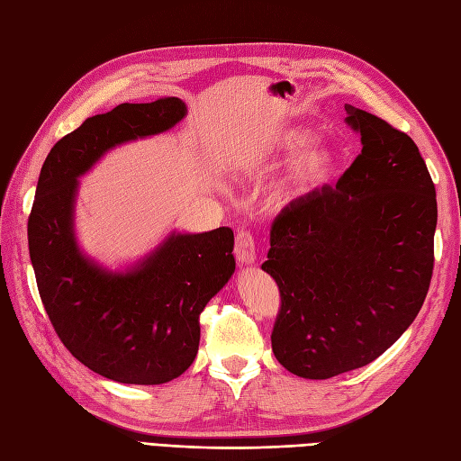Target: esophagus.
<instances>
[{
	"label": "esophagus",
	"instance_id": "obj_1",
	"mask_svg": "<svg viewBox=\"0 0 461 461\" xmlns=\"http://www.w3.org/2000/svg\"><path fill=\"white\" fill-rule=\"evenodd\" d=\"M234 256L242 265H249L256 261V242L254 236L249 230H240L236 234V244H234Z\"/></svg>",
	"mask_w": 461,
	"mask_h": 461
}]
</instances>
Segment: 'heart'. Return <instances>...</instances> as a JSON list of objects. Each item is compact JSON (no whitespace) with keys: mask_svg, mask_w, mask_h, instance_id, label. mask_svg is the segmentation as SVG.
<instances>
[{"mask_svg":"<svg viewBox=\"0 0 461 461\" xmlns=\"http://www.w3.org/2000/svg\"><path fill=\"white\" fill-rule=\"evenodd\" d=\"M310 140V132L303 129H286L281 131L269 142L267 149L273 156H288L300 149ZM337 167V156L325 144H315L305 148L300 156L292 161L290 169L285 176L283 192L286 198L305 196L329 183V178Z\"/></svg>","mask_w":461,"mask_h":461,"instance_id":"heart-1","label":"heart"}]
</instances>
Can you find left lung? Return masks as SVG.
Returning a JSON list of instances; mask_svg holds the SVG:
<instances>
[{
  "instance_id": "8db88e82",
  "label": "left lung",
  "mask_w": 461,
  "mask_h": 461,
  "mask_svg": "<svg viewBox=\"0 0 461 461\" xmlns=\"http://www.w3.org/2000/svg\"><path fill=\"white\" fill-rule=\"evenodd\" d=\"M344 109L361 153L337 188L283 209L261 265L281 290L273 354L303 379L386 352L420 313L435 263L437 192L420 149L386 121Z\"/></svg>"
}]
</instances>
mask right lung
Segmentation results:
<instances>
[{
	"mask_svg": "<svg viewBox=\"0 0 461 461\" xmlns=\"http://www.w3.org/2000/svg\"><path fill=\"white\" fill-rule=\"evenodd\" d=\"M186 104L161 97L94 115L51 148L29 217V249L41 303L80 364L124 384H163L198 354L200 313L229 283L236 261L229 227L176 232L124 271H111L78 248V176L109 149L173 129Z\"/></svg>",
	"mask_w": 461,
	"mask_h": 461,
	"instance_id": "add662e5",
	"label": "right lung"
}]
</instances>
